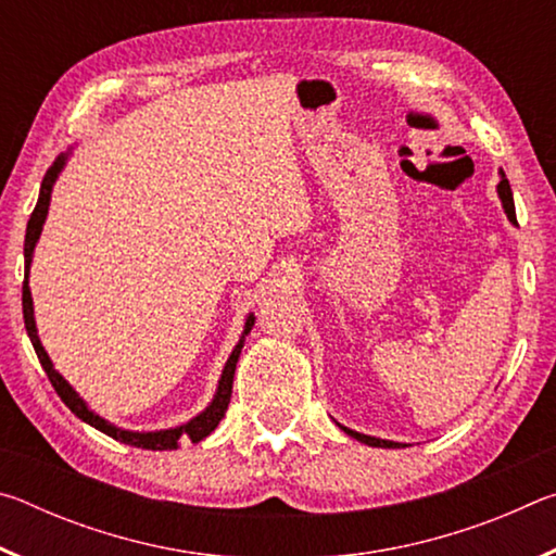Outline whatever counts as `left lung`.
<instances>
[{
	"mask_svg": "<svg viewBox=\"0 0 556 556\" xmlns=\"http://www.w3.org/2000/svg\"><path fill=\"white\" fill-rule=\"evenodd\" d=\"M497 193H501V201H503V208H505V213H507V218H510L513 223H517V220H515L513 191H510V184H507L505 174H503V178H501V184H497ZM343 431H345L348 437H353V439H357V441H363V444H368V446H382V448H397V446H400V444H394V441L375 439V437H368V434H357V431H353V429H345V427H343Z\"/></svg>",
	"mask_w": 556,
	"mask_h": 556,
	"instance_id": "obj_1",
	"label": "left lung"
}]
</instances>
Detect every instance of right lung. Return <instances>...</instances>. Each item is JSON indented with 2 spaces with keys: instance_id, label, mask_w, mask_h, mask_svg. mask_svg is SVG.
Segmentation results:
<instances>
[{
  "instance_id": "obj_1",
  "label": "right lung",
  "mask_w": 556,
  "mask_h": 556,
  "mask_svg": "<svg viewBox=\"0 0 556 556\" xmlns=\"http://www.w3.org/2000/svg\"><path fill=\"white\" fill-rule=\"evenodd\" d=\"M65 164V156H59L53 162V166L49 168V174L43 176V184H41V193H39V203H36V208L29 218V225H26V240H24V287H22V308H24V326H26V333L31 338V345L36 355H39V363L41 368L49 375V380L53 384V390L59 392V397L65 402V407H68L75 417H80L83 421H88L90 427L100 429L102 434H108L112 439L122 441V444H129V446H137V448H149V451H164V448H176L178 446V439H191L193 444L195 441H201L211 434V431L220 425V419L225 417V409H228L230 404V394H232V378H235V365H238V357L240 351L244 345V336L250 333L252 324H255V316L248 318V324H244V331L240 343L235 345L232 355L228 357V363H225V370H223V378L218 384V392H215V400L211 402V407L201 412L199 417L186 421V425L176 427V429H164V431H149V434H139V431H125V429H117L108 425L105 419H100L98 414H92L88 409V404L83 402L75 390L71 388L68 382H65L59 372L53 370V365L49 361V355H46L43 345L39 341V336H36V324H34V304H31V291H29V265H31V255H34V248H36V240H39L41 228H43V220H46V213H49V201H51V188L55 176Z\"/></svg>"
}]
</instances>
